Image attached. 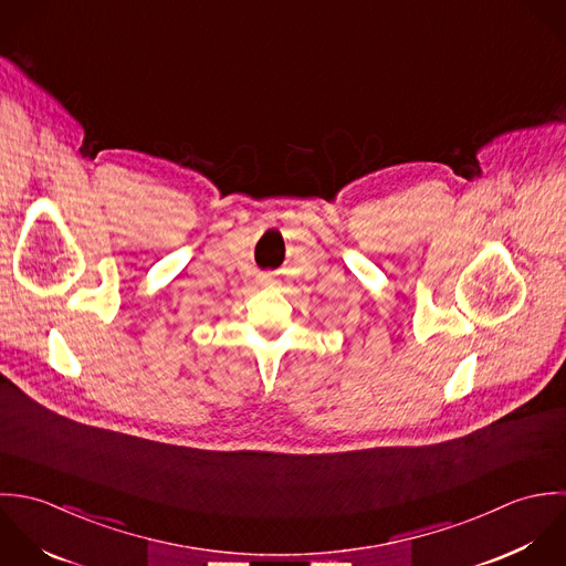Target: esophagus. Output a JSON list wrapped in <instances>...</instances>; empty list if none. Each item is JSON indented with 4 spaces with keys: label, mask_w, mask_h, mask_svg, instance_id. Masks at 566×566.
<instances>
[{
    "label": "esophagus",
    "mask_w": 566,
    "mask_h": 566,
    "mask_svg": "<svg viewBox=\"0 0 566 566\" xmlns=\"http://www.w3.org/2000/svg\"><path fill=\"white\" fill-rule=\"evenodd\" d=\"M258 282H260L262 286H271L275 280H273V275H271V273H262V275L258 277Z\"/></svg>",
    "instance_id": "1"
}]
</instances>
